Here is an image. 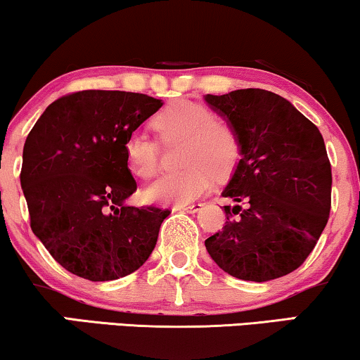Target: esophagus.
<instances>
[{
	"label": "esophagus",
	"instance_id": "34e87169",
	"mask_svg": "<svg viewBox=\"0 0 360 360\" xmlns=\"http://www.w3.org/2000/svg\"><path fill=\"white\" fill-rule=\"evenodd\" d=\"M176 209H179V211H184V212H189V214H194V212L201 211V209H202V204H201V202L184 204V206H176Z\"/></svg>",
	"mask_w": 360,
	"mask_h": 360
}]
</instances>
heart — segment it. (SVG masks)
Wrapping results in <instances>:
<instances>
[{
	"label": "heart",
	"instance_id": "obj_1",
	"mask_svg": "<svg viewBox=\"0 0 360 360\" xmlns=\"http://www.w3.org/2000/svg\"><path fill=\"white\" fill-rule=\"evenodd\" d=\"M165 143L184 141L181 153L183 171L159 177L144 189L149 202L184 206L207 193L214 174L224 177L239 159L238 136L224 122L214 121L211 111L193 101H176L153 121ZM129 172L149 179L159 171V148L148 136L133 133L124 143Z\"/></svg>",
	"mask_w": 360,
	"mask_h": 360
}]
</instances>
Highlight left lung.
<instances>
[{"label": "left lung", "mask_w": 360, "mask_h": 360, "mask_svg": "<svg viewBox=\"0 0 360 360\" xmlns=\"http://www.w3.org/2000/svg\"><path fill=\"white\" fill-rule=\"evenodd\" d=\"M239 141L240 159L222 191L227 222L206 239L229 276L266 282L297 269L329 219L332 172L321 131L279 94L236 89L206 94Z\"/></svg>", "instance_id": "1"}]
</instances>
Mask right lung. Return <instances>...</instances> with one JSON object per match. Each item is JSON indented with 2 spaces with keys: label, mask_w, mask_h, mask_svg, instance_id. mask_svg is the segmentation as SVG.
<instances>
[{
  "label": "right lung",
  "mask_w": 360,
  "mask_h": 360,
  "mask_svg": "<svg viewBox=\"0 0 360 360\" xmlns=\"http://www.w3.org/2000/svg\"><path fill=\"white\" fill-rule=\"evenodd\" d=\"M161 99L88 89L59 98L22 148L21 188L31 229L54 261L89 281L138 271L156 245L167 209L134 207L124 143Z\"/></svg>",
  "instance_id": "right-lung-1"
}]
</instances>
